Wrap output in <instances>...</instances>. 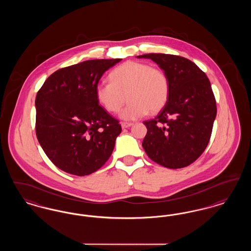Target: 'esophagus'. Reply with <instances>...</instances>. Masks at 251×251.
<instances>
[{
  "label": "esophagus",
  "instance_id": "1",
  "mask_svg": "<svg viewBox=\"0 0 251 251\" xmlns=\"http://www.w3.org/2000/svg\"><path fill=\"white\" fill-rule=\"evenodd\" d=\"M132 125L131 122H121V127L122 129H125V128H129Z\"/></svg>",
  "mask_w": 251,
  "mask_h": 251
}]
</instances>
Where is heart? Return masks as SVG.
Listing matches in <instances>:
<instances>
[{
    "label": "heart",
    "mask_w": 251,
    "mask_h": 251,
    "mask_svg": "<svg viewBox=\"0 0 251 251\" xmlns=\"http://www.w3.org/2000/svg\"><path fill=\"white\" fill-rule=\"evenodd\" d=\"M110 82L96 85L98 101L110 113H117L127 99L129 102L120 111L121 119L133 120L155 114L167 103L169 80L159 68L137 61H127L109 74Z\"/></svg>",
    "instance_id": "heart-1"
}]
</instances>
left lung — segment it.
<instances>
[{
  "label": "left lung",
  "instance_id": "left-lung-1",
  "mask_svg": "<svg viewBox=\"0 0 251 251\" xmlns=\"http://www.w3.org/2000/svg\"><path fill=\"white\" fill-rule=\"evenodd\" d=\"M166 72L169 96L153 120H146L144 150L152 161L167 168L194 163L210 141L216 116V102L206 74L187 58L165 53H148Z\"/></svg>",
  "mask_w": 251,
  "mask_h": 251
}]
</instances>
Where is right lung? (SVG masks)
<instances>
[{
	"label": "right lung",
	"instance_id": "obj_1",
	"mask_svg": "<svg viewBox=\"0 0 251 251\" xmlns=\"http://www.w3.org/2000/svg\"><path fill=\"white\" fill-rule=\"evenodd\" d=\"M121 59L87 60L53 72L36 97V133L54 166L76 176L102 167L121 132L119 120L100 106L96 85Z\"/></svg>",
	"mask_w": 251,
	"mask_h": 251
}]
</instances>
